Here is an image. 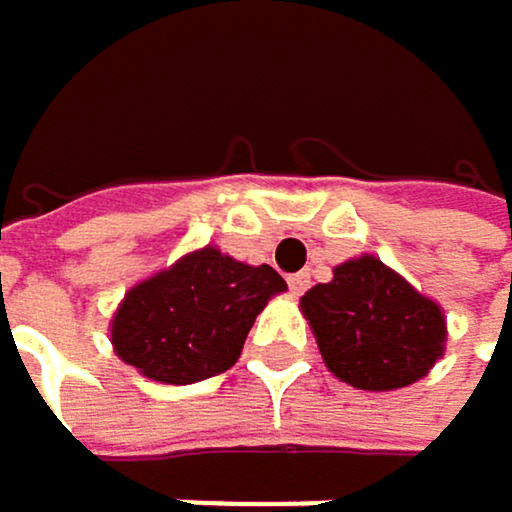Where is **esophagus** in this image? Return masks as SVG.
<instances>
[{
	"label": "esophagus",
	"mask_w": 512,
	"mask_h": 512,
	"mask_svg": "<svg viewBox=\"0 0 512 512\" xmlns=\"http://www.w3.org/2000/svg\"><path fill=\"white\" fill-rule=\"evenodd\" d=\"M287 284H290V290L299 296V293H306V290H309L312 275H309V271H299V275H290V278H287Z\"/></svg>",
	"instance_id": "esophagus-1"
}]
</instances>
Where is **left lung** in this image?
<instances>
[{
  "instance_id": "8db88e82",
  "label": "left lung",
  "mask_w": 512,
  "mask_h": 512,
  "mask_svg": "<svg viewBox=\"0 0 512 512\" xmlns=\"http://www.w3.org/2000/svg\"><path fill=\"white\" fill-rule=\"evenodd\" d=\"M321 358L343 383L389 392L417 383L445 352L439 302L417 293L377 256L333 268V281L299 299Z\"/></svg>"
}]
</instances>
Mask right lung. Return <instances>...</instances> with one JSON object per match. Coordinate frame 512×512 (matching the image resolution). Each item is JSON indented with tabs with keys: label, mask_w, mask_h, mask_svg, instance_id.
Listing matches in <instances>:
<instances>
[{
	"label": "right lung",
	"mask_w": 512,
	"mask_h": 512,
	"mask_svg": "<svg viewBox=\"0 0 512 512\" xmlns=\"http://www.w3.org/2000/svg\"><path fill=\"white\" fill-rule=\"evenodd\" d=\"M284 290L271 265H247L203 247L126 293L110 321V343L148 380L197 383L241 358L256 315Z\"/></svg>",
	"instance_id": "obj_1"
}]
</instances>
